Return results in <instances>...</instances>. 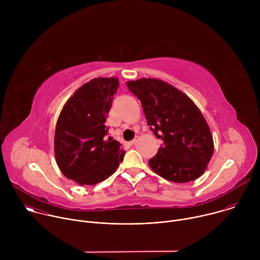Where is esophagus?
<instances>
[{
    "label": "esophagus",
    "mask_w": 260,
    "mask_h": 260,
    "mask_svg": "<svg viewBox=\"0 0 260 260\" xmlns=\"http://www.w3.org/2000/svg\"><path fill=\"white\" fill-rule=\"evenodd\" d=\"M138 142V137L137 138H135L133 141H131V142H128V145L129 146H134V145H136V143Z\"/></svg>",
    "instance_id": "1"
}]
</instances>
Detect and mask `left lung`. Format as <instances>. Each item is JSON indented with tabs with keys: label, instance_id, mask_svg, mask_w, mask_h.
I'll return each instance as SVG.
<instances>
[{
	"label": "left lung",
	"instance_id": "1",
	"mask_svg": "<svg viewBox=\"0 0 260 260\" xmlns=\"http://www.w3.org/2000/svg\"><path fill=\"white\" fill-rule=\"evenodd\" d=\"M126 85L140 101L147 124L164 141L149 167L164 179L186 183L200 178L210 162L214 142L198 106L173 85L142 78Z\"/></svg>",
	"mask_w": 260,
	"mask_h": 260
}]
</instances>
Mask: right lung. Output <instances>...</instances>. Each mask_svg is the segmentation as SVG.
<instances>
[{
	"instance_id": "1",
	"label": "right lung",
	"mask_w": 260,
	"mask_h": 260,
	"mask_svg": "<svg viewBox=\"0 0 260 260\" xmlns=\"http://www.w3.org/2000/svg\"><path fill=\"white\" fill-rule=\"evenodd\" d=\"M119 86L116 77L94 78L67 101L54 134V154L60 172L80 185H94L116 172L125 151L106 139V120Z\"/></svg>"
}]
</instances>
